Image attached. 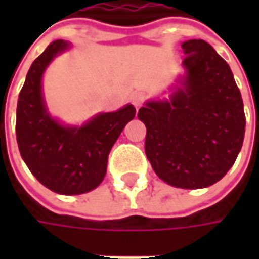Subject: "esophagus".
Wrapping results in <instances>:
<instances>
[{
  "label": "esophagus",
  "mask_w": 259,
  "mask_h": 259,
  "mask_svg": "<svg viewBox=\"0 0 259 259\" xmlns=\"http://www.w3.org/2000/svg\"><path fill=\"white\" fill-rule=\"evenodd\" d=\"M144 94H135L134 96H133V105L135 106V109H140V108L143 106V104H144Z\"/></svg>",
  "instance_id": "esophagus-1"
}]
</instances>
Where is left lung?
Returning <instances> with one entry per match:
<instances>
[{
	"label": "left lung",
	"mask_w": 259,
	"mask_h": 259,
	"mask_svg": "<svg viewBox=\"0 0 259 259\" xmlns=\"http://www.w3.org/2000/svg\"><path fill=\"white\" fill-rule=\"evenodd\" d=\"M183 88L170 101L147 102L145 154L155 174L182 189L219 182L234 165L245 135L241 92L229 65L204 40L182 45Z\"/></svg>",
	"instance_id": "obj_1"
}]
</instances>
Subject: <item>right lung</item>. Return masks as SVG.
<instances>
[{"label":"right lung","instance_id":"right-lung-1","mask_svg":"<svg viewBox=\"0 0 259 259\" xmlns=\"http://www.w3.org/2000/svg\"><path fill=\"white\" fill-rule=\"evenodd\" d=\"M67 46L56 40L33 62L18 96L15 134L20 154L40 183L56 193L82 194L104 180L109 151L135 116V108L126 105L116 112L99 114L80 128L55 121L46 112L41 76Z\"/></svg>","mask_w":259,"mask_h":259}]
</instances>
